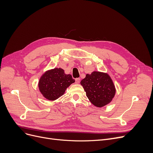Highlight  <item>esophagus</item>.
Returning a JSON list of instances; mask_svg holds the SVG:
<instances>
[{"instance_id": "1", "label": "esophagus", "mask_w": 153, "mask_h": 153, "mask_svg": "<svg viewBox=\"0 0 153 153\" xmlns=\"http://www.w3.org/2000/svg\"><path fill=\"white\" fill-rule=\"evenodd\" d=\"M80 81V78H76V79H75V82H76V84H79Z\"/></svg>"}]
</instances>
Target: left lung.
<instances>
[{"label": "left lung", "instance_id": "1", "mask_svg": "<svg viewBox=\"0 0 153 153\" xmlns=\"http://www.w3.org/2000/svg\"><path fill=\"white\" fill-rule=\"evenodd\" d=\"M91 102L98 107L109 103L115 93L112 79L106 73L94 71L80 82Z\"/></svg>", "mask_w": 153, "mask_h": 153}]
</instances>
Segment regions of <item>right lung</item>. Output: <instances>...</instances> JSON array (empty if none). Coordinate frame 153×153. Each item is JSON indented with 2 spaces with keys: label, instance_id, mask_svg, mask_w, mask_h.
<instances>
[{
  "label": "right lung",
  "instance_id": "add662e5",
  "mask_svg": "<svg viewBox=\"0 0 153 153\" xmlns=\"http://www.w3.org/2000/svg\"><path fill=\"white\" fill-rule=\"evenodd\" d=\"M75 80L71 75H66L61 68H55L43 74L39 82L41 93L45 98L55 100L61 97Z\"/></svg>",
  "mask_w": 153,
  "mask_h": 153
}]
</instances>
